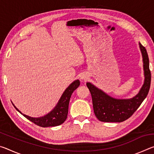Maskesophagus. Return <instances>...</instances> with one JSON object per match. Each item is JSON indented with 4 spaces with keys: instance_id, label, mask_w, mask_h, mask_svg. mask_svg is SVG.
Returning <instances> with one entry per match:
<instances>
[{
    "instance_id": "34e87169",
    "label": "esophagus",
    "mask_w": 154,
    "mask_h": 154,
    "mask_svg": "<svg viewBox=\"0 0 154 154\" xmlns=\"http://www.w3.org/2000/svg\"><path fill=\"white\" fill-rule=\"evenodd\" d=\"M87 79H88V77L86 76V75H82V76H81V79H82V80H86Z\"/></svg>"
}]
</instances>
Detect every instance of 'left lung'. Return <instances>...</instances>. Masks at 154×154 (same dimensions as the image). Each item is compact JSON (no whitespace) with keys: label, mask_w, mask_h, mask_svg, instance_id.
I'll list each match as a JSON object with an SVG mask.
<instances>
[{"label":"left lung","mask_w":154,"mask_h":154,"mask_svg":"<svg viewBox=\"0 0 154 154\" xmlns=\"http://www.w3.org/2000/svg\"><path fill=\"white\" fill-rule=\"evenodd\" d=\"M143 62L145 80L137 94L129 99H117L106 94L92 83L87 87L92 95L94 112L98 120L104 122H122L132 116L147 97L151 85V71L147 50L139 43Z\"/></svg>","instance_id":"8db88e82"}]
</instances>
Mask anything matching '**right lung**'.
Instances as JSON below:
<instances>
[{
	"label": "right lung",
	"mask_w": 154,
	"mask_h": 154,
	"mask_svg": "<svg viewBox=\"0 0 154 154\" xmlns=\"http://www.w3.org/2000/svg\"><path fill=\"white\" fill-rule=\"evenodd\" d=\"M80 82L79 80H75L72 82L71 85L68 87L64 93L62 94L61 98H60L58 104L54 107V109L51 112H49L45 116L41 118H31L26 115L23 114L22 112L20 111L18 109L17 110L20 113L23 115L26 118L29 119L30 121L33 122L34 124L37 125L41 127H51V126H57L59 125L64 123V121L67 118L68 111H69V105L71 96L72 92H74L77 88L79 86Z\"/></svg>",
	"instance_id": "add662e5"
}]
</instances>
